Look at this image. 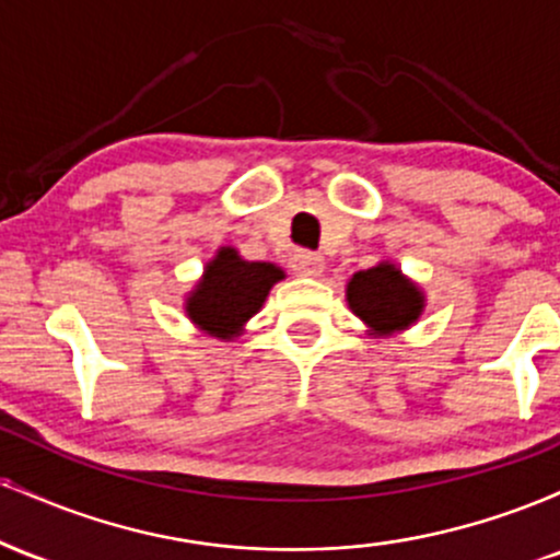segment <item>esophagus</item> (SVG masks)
<instances>
[{"instance_id": "obj_1", "label": "esophagus", "mask_w": 560, "mask_h": 560, "mask_svg": "<svg viewBox=\"0 0 560 560\" xmlns=\"http://www.w3.org/2000/svg\"><path fill=\"white\" fill-rule=\"evenodd\" d=\"M292 268L300 276H320V271H324V258L318 253H311V249H298L292 258Z\"/></svg>"}]
</instances>
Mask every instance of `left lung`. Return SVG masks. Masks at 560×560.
I'll return each mask as SVG.
<instances>
[{
    "mask_svg": "<svg viewBox=\"0 0 560 560\" xmlns=\"http://www.w3.org/2000/svg\"><path fill=\"white\" fill-rule=\"evenodd\" d=\"M347 302L352 313L378 334L405 329L421 316L423 307L419 289L389 262L352 276L347 284Z\"/></svg>",
    "mask_w": 560,
    "mask_h": 560,
    "instance_id": "1",
    "label": "left lung"
}]
</instances>
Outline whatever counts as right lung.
<instances>
[{"label": "right lung", "mask_w": 560, "mask_h": 560, "mask_svg": "<svg viewBox=\"0 0 560 560\" xmlns=\"http://www.w3.org/2000/svg\"><path fill=\"white\" fill-rule=\"evenodd\" d=\"M279 279H284L281 268L242 260L236 249L223 247L191 292L186 313L199 329L229 339L242 329L244 320L260 311Z\"/></svg>", "instance_id": "add662e5"}]
</instances>
